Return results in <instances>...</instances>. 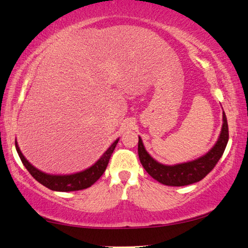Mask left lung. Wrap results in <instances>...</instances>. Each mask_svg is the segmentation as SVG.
Listing matches in <instances>:
<instances>
[{
	"label": "left lung",
	"mask_w": 248,
	"mask_h": 248,
	"mask_svg": "<svg viewBox=\"0 0 248 248\" xmlns=\"http://www.w3.org/2000/svg\"><path fill=\"white\" fill-rule=\"evenodd\" d=\"M229 141V127L226 114L223 111V124L216 145L201 158L188 161V163L165 166L157 163L145 151L141 138L139 137L138 153L142 166L147 173L157 181L170 186H184L201 181L215 168L221 158Z\"/></svg>",
	"instance_id": "8db88e82"
}]
</instances>
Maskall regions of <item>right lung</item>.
<instances>
[{
  "mask_svg": "<svg viewBox=\"0 0 248 248\" xmlns=\"http://www.w3.org/2000/svg\"><path fill=\"white\" fill-rule=\"evenodd\" d=\"M117 143H118V140H116V141L111 144L108 150L103 154L101 158L98 159L92 167L82 171V172L68 175H52L35 169L32 165L28 163V160L25 158L24 155L21 154L19 147L17 145V142H15V146L22 164H24L26 169L29 171V173L32 175L38 182L41 183L42 186H46L49 190L58 192H69L88 188L102 177V174L104 173V171L106 170L107 165H108L110 156L115 150Z\"/></svg>",
  "mask_w": 248,
  "mask_h": 248,
  "instance_id": "add662e5",
  "label": "right lung"
}]
</instances>
